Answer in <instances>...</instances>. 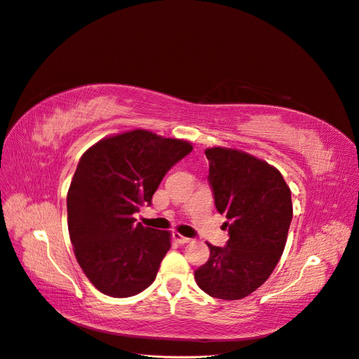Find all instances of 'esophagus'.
Returning a JSON list of instances; mask_svg holds the SVG:
<instances>
[{
  "mask_svg": "<svg viewBox=\"0 0 359 359\" xmlns=\"http://www.w3.org/2000/svg\"><path fill=\"white\" fill-rule=\"evenodd\" d=\"M172 238H175L176 243H179V245H187V243H191V241H192V238L184 237V236H182L180 233H175V234H172Z\"/></svg>",
  "mask_w": 359,
  "mask_h": 359,
  "instance_id": "1",
  "label": "esophagus"
}]
</instances>
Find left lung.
Returning <instances> with one entry per match:
<instances>
[{
	"mask_svg": "<svg viewBox=\"0 0 359 359\" xmlns=\"http://www.w3.org/2000/svg\"><path fill=\"white\" fill-rule=\"evenodd\" d=\"M215 205L228 221L225 248L207 243L210 258L195 271L205 294L240 299L269 279L279 262L292 221L291 189L280 171L246 152L205 149Z\"/></svg>",
	"mask_w": 359,
	"mask_h": 359,
	"instance_id": "8db88e82",
	"label": "left lung"
}]
</instances>
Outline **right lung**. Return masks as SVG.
<instances>
[{
    "label": "right lung",
    "instance_id": "1",
    "mask_svg": "<svg viewBox=\"0 0 359 359\" xmlns=\"http://www.w3.org/2000/svg\"><path fill=\"white\" fill-rule=\"evenodd\" d=\"M192 150L179 138L134 130L102 138L79 161L67 195L68 233L90 283L114 298L152 285L171 248L170 231L135 222L167 171Z\"/></svg>",
    "mask_w": 359,
    "mask_h": 359
}]
</instances>
